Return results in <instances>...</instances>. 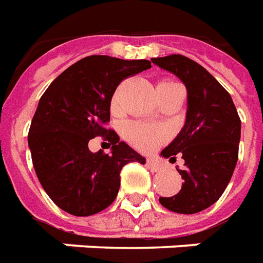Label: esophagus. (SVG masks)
Masks as SVG:
<instances>
[{"label":"esophagus","instance_id":"obj_1","mask_svg":"<svg viewBox=\"0 0 263 263\" xmlns=\"http://www.w3.org/2000/svg\"><path fill=\"white\" fill-rule=\"evenodd\" d=\"M147 166H148L153 172H157L161 170L160 162H157V161L153 160V158H148V160H147Z\"/></svg>","mask_w":263,"mask_h":263}]
</instances>
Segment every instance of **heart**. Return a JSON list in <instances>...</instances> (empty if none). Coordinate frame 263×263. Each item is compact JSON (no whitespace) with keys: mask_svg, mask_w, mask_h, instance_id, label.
I'll return each instance as SVG.
<instances>
[{"mask_svg":"<svg viewBox=\"0 0 263 263\" xmlns=\"http://www.w3.org/2000/svg\"><path fill=\"white\" fill-rule=\"evenodd\" d=\"M174 88H182V85L174 80H162V81L158 82L157 91L174 89ZM112 106L113 108L118 106V97L113 98ZM126 139L139 150L153 151L162 144V141L165 139V134L157 126L136 122V123L129 124V127L126 129Z\"/></svg>","mask_w":263,"mask_h":263,"instance_id":"heart-1","label":"heart"}]
</instances>
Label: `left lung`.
<instances>
[{
  "label": "left lung",
  "mask_w": 263,
  "mask_h": 263,
  "mask_svg": "<svg viewBox=\"0 0 263 263\" xmlns=\"http://www.w3.org/2000/svg\"><path fill=\"white\" fill-rule=\"evenodd\" d=\"M155 66L175 74L187 91L186 122L161 155L185 166L178 170L183 183L171 197H160L168 210L193 214L220 199L238 161L241 120L230 93L196 61L181 54L151 59Z\"/></svg>",
  "instance_id": "obj_1"
}]
</instances>
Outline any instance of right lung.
Listing matches in <instances>:
<instances>
[{
  "mask_svg": "<svg viewBox=\"0 0 263 263\" xmlns=\"http://www.w3.org/2000/svg\"><path fill=\"white\" fill-rule=\"evenodd\" d=\"M148 68V60L88 55L63 71L40 98L28 144L42 186L64 212L80 217L102 212L118 196L122 168L133 161L145 164L105 124L119 84ZM97 135L112 145L110 155L89 151Z\"/></svg>",
  "mask_w": 263,
  "mask_h": 263,
  "instance_id": "right-lung-1",
  "label": "right lung"
}]
</instances>
